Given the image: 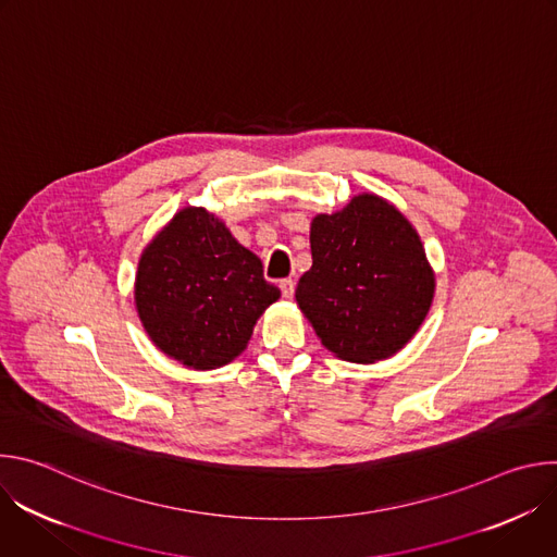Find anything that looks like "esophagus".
<instances>
[{"label":"esophagus","mask_w":557,"mask_h":557,"mask_svg":"<svg viewBox=\"0 0 557 557\" xmlns=\"http://www.w3.org/2000/svg\"><path fill=\"white\" fill-rule=\"evenodd\" d=\"M280 290H282V295H284L286 299H290V297L295 295V280H290V277L280 280Z\"/></svg>","instance_id":"obj_1"}]
</instances>
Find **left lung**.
<instances>
[{"label": "left lung", "instance_id": "8db88e82", "mask_svg": "<svg viewBox=\"0 0 557 557\" xmlns=\"http://www.w3.org/2000/svg\"><path fill=\"white\" fill-rule=\"evenodd\" d=\"M310 253L295 297L331 352L374 363L414 337L432 306L434 273L401 211L372 194L355 196L312 220Z\"/></svg>", "mask_w": 557, "mask_h": 557}]
</instances>
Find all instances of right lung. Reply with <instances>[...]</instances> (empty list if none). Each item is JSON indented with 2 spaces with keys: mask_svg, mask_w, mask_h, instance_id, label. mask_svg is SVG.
Instances as JSON below:
<instances>
[{
  "mask_svg": "<svg viewBox=\"0 0 557 557\" xmlns=\"http://www.w3.org/2000/svg\"><path fill=\"white\" fill-rule=\"evenodd\" d=\"M134 295L158 348L187 368L213 370L247 348L280 288L218 218L187 207L143 251Z\"/></svg>",
  "mask_w": 557,
  "mask_h": 557,
  "instance_id": "obj_1",
  "label": "right lung"
}]
</instances>
